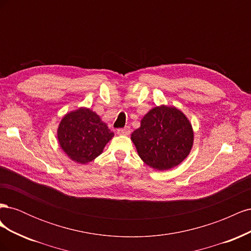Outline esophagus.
Wrapping results in <instances>:
<instances>
[{
    "label": "esophagus",
    "mask_w": 251,
    "mask_h": 251,
    "mask_svg": "<svg viewBox=\"0 0 251 251\" xmlns=\"http://www.w3.org/2000/svg\"><path fill=\"white\" fill-rule=\"evenodd\" d=\"M131 133V127L130 126H125L123 128H118L117 134L119 135H130Z\"/></svg>",
    "instance_id": "obj_1"
}]
</instances>
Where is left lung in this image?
<instances>
[{
  "label": "left lung",
  "mask_w": 251,
  "mask_h": 251,
  "mask_svg": "<svg viewBox=\"0 0 251 251\" xmlns=\"http://www.w3.org/2000/svg\"><path fill=\"white\" fill-rule=\"evenodd\" d=\"M131 139L142 161L157 171L180 164L194 143L193 127L187 117L175 107L160 105L141 119Z\"/></svg>",
  "instance_id": "obj_1"
}]
</instances>
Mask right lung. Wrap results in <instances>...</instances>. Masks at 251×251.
Here are the masks:
<instances>
[{"label":"right lung","instance_id":"right-lung-1","mask_svg":"<svg viewBox=\"0 0 251 251\" xmlns=\"http://www.w3.org/2000/svg\"><path fill=\"white\" fill-rule=\"evenodd\" d=\"M113 136L100 117L87 108L66 114L57 128L60 148L71 160L80 164L100 156Z\"/></svg>","mask_w":251,"mask_h":251}]
</instances>
